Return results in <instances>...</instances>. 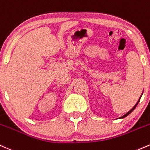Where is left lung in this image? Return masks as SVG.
<instances>
[{
    "label": "left lung",
    "instance_id": "obj_1",
    "mask_svg": "<svg viewBox=\"0 0 150 150\" xmlns=\"http://www.w3.org/2000/svg\"><path fill=\"white\" fill-rule=\"evenodd\" d=\"M142 94H143V93H142ZM141 97H142V96H140V98H139V100H138V101H137V103H136V104H135V105H134V107H133V108H132V109H131L130 110H129V112H127L125 115H123V116H122V117H120V118H125V117H127V115H129V114H130V113L132 112V111H133V110H134V109H135V108H136V107H137V104H138V103H139V100H140V98H141Z\"/></svg>",
    "mask_w": 150,
    "mask_h": 150
}]
</instances>
